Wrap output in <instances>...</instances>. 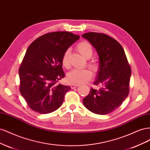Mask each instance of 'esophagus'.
<instances>
[{"instance_id":"1","label":"esophagus","mask_w":150,"mask_h":150,"mask_svg":"<svg viewBox=\"0 0 150 150\" xmlns=\"http://www.w3.org/2000/svg\"><path fill=\"white\" fill-rule=\"evenodd\" d=\"M78 86H79V85H78V84H72L71 86V89H74V88H78Z\"/></svg>"}]
</instances>
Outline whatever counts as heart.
Instances as JSON below:
<instances>
[{"instance_id":"b5f03b06","label":"heart","mask_w":150,"mask_h":150,"mask_svg":"<svg viewBox=\"0 0 150 150\" xmlns=\"http://www.w3.org/2000/svg\"><path fill=\"white\" fill-rule=\"evenodd\" d=\"M79 53L86 59H89L93 55V47L89 42L86 40H83L78 44L76 46ZM70 49H66L63 54L62 57V65L66 68H69V56ZM88 66L93 71L96 72L98 69V62L94 61L88 62ZM92 72L89 69H75L69 72L67 76V81L72 84H81L88 82L92 78Z\"/></svg>"}]
</instances>
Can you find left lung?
Masks as SVG:
<instances>
[{
    "label": "left lung",
    "instance_id": "obj_1",
    "mask_svg": "<svg viewBox=\"0 0 150 150\" xmlns=\"http://www.w3.org/2000/svg\"><path fill=\"white\" fill-rule=\"evenodd\" d=\"M96 49L99 58L98 78L83 99L84 106L98 115H106L122 104L129 93L131 69L121 45L110 36L98 33L82 35Z\"/></svg>",
    "mask_w": 150,
    "mask_h": 150
}]
</instances>
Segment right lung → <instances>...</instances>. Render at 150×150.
Instances as JSON below:
<instances>
[{"instance_id": "right-lung-1", "label": "right lung", "mask_w": 150, "mask_h": 150, "mask_svg": "<svg viewBox=\"0 0 150 150\" xmlns=\"http://www.w3.org/2000/svg\"><path fill=\"white\" fill-rule=\"evenodd\" d=\"M79 38L67 31L45 34L30 44L19 67V91L29 107L41 114L59 108L69 86L57 84L64 78L62 57Z\"/></svg>"}]
</instances>
